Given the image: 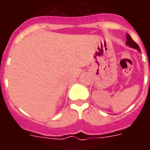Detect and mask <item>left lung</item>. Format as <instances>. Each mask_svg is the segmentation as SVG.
I'll use <instances>...</instances> for the list:
<instances>
[{
	"mask_svg": "<svg viewBox=\"0 0 150 150\" xmlns=\"http://www.w3.org/2000/svg\"><path fill=\"white\" fill-rule=\"evenodd\" d=\"M126 39H127V41H126V44H127V45L129 46L130 47H132V48H134V49H136L138 51L140 52V49H139V45H138L137 43H135V41L133 40L129 34H127V38Z\"/></svg>",
	"mask_w": 150,
	"mask_h": 150,
	"instance_id": "8db88e82",
	"label": "left lung"
}]
</instances>
